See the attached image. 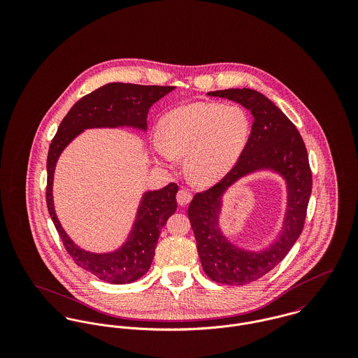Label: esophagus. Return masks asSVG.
Here are the masks:
<instances>
[{
	"label": "esophagus",
	"mask_w": 358,
	"mask_h": 358,
	"mask_svg": "<svg viewBox=\"0 0 358 358\" xmlns=\"http://www.w3.org/2000/svg\"><path fill=\"white\" fill-rule=\"evenodd\" d=\"M192 200V194L187 190H179L176 194V201L180 206L189 204Z\"/></svg>",
	"instance_id": "obj_1"
}]
</instances>
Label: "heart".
Instances as JSON below:
<instances>
[{
	"label": "heart",
	"mask_w": 358,
	"mask_h": 358,
	"mask_svg": "<svg viewBox=\"0 0 358 358\" xmlns=\"http://www.w3.org/2000/svg\"><path fill=\"white\" fill-rule=\"evenodd\" d=\"M251 134L247 111L236 104L192 103L159 118L154 152L172 166L186 157V172L199 185H212L237 164Z\"/></svg>",
	"instance_id": "heart-1"
}]
</instances>
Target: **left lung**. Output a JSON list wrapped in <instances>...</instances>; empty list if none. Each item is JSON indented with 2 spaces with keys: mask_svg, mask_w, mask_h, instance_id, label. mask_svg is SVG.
Instances as JSON below:
<instances>
[{
  "mask_svg": "<svg viewBox=\"0 0 358 358\" xmlns=\"http://www.w3.org/2000/svg\"><path fill=\"white\" fill-rule=\"evenodd\" d=\"M208 96L240 103L254 117L247 146L234 168L213 187L197 193L187 215L206 275L227 285H245L274 268L299 238L311 194L306 146L291 120L255 90H224ZM257 171L278 176L286 185V210L275 240L260 250L233 243L220 226L224 194L238 180Z\"/></svg>",
  "mask_w": 358,
  "mask_h": 358,
  "instance_id": "8db88e82",
  "label": "left lung"
}]
</instances>
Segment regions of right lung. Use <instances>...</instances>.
<instances>
[{
    "label": "right lung",
    "mask_w": 358,
    "mask_h": 358,
    "mask_svg": "<svg viewBox=\"0 0 358 358\" xmlns=\"http://www.w3.org/2000/svg\"><path fill=\"white\" fill-rule=\"evenodd\" d=\"M175 87L106 84L76 103L60 122L47 159V205L52 222L73 260L110 284H131L148 273L153 262L161 229L175 213L178 185L169 183L158 190L143 192L132 227L125 241L115 250L94 252L81 248L63 229L53 204V176L63 150L84 131L94 128H132L148 131V113Z\"/></svg>",
    "instance_id": "1"
}]
</instances>
